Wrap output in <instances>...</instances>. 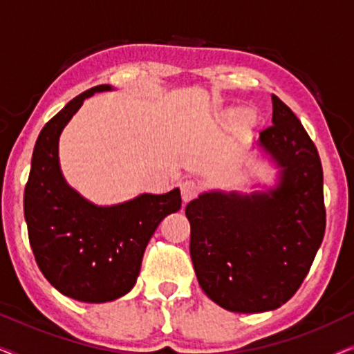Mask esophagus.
<instances>
[{"label": "esophagus", "instance_id": "obj_1", "mask_svg": "<svg viewBox=\"0 0 354 354\" xmlns=\"http://www.w3.org/2000/svg\"><path fill=\"white\" fill-rule=\"evenodd\" d=\"M180 193H182V200L183 201H190L195 198L198 193H200V183H196L195 180H185L180 183Z\"/></svg>", "mask_w": 354, "mask_h": 354}]
</instances>
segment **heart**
I'll use <instances>...</instances> for the list:
<instances>
[{
	"label": "heart",
	"mask_w": 354,
	"mask_h": 354,
	"mask_svg": "<svg viewBox=\"0 0 354 354\" xmlns=\"http://www.w3.org/2000/svg\"><path fill=\"white\" fill-rule=\"evenodd\" d=\"M236 114H240V122L243 124V125H251V124H253L254 114L251 113L250 109L241 111V113H236V111H229V113L225 114V118H227V119H232V118H234V115H236Z\"/></svg>",
	"instance_id": "heart-1"
}]
</instances>
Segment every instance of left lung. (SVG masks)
Returning <instances> with one entry per match:
<instances>
[{"mask_svg":"<svg viewBox=\"0 0 354 354\" xmlns=\"http://www.w3.org/2000/svg\"><path fill=\"white\" fill-rule=\"evenodd\" d=\"M272 124L259 147L275 159L268 193H203L185 207L190 256L203 292L235 313L277 309L301 287L326 232L324 174L316 145L272 95Z\"/></svg>","mask_w":354,"mask_h":354,"instance_id":"obj_1","label":"left lung"}]
</instances>
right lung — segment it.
Segmentation results:
<instances>
[{
	"label": "right lung",
	"instance_id": "right-lung-1",
	"mask_svg": "<svg viewBox=\"0 0 354 354\" xmlns=\"http://www.w3.org/2000/svg\"><path fill=\"white\" fill-rule=\"evenodd\" d=\"M106 90L111 86L84 91L48 120L33 148L24 192L28 241L38 268L62 295L85 303L113 301L129 293L159 222L182 206L178 188L101 207L66 183L57 159L59 135L85 98Z\"/></svg>",
	"mask_w": 354,
	"mask_h": 354
}]
</instances>
